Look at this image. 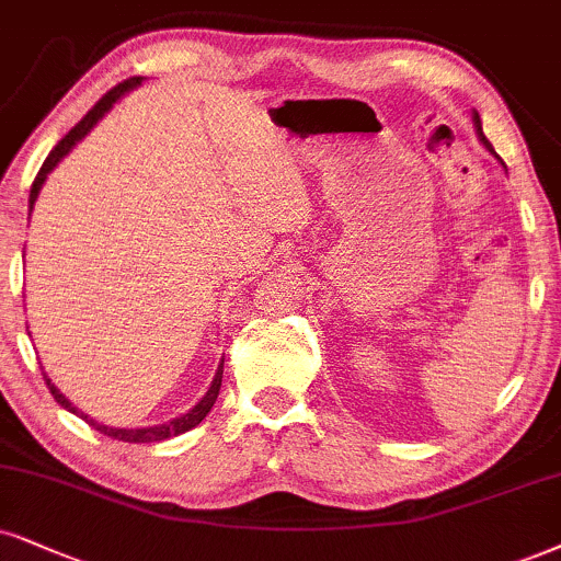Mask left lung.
<instances>
[{
	"label": "left lung",
	"instance_id": "left-lung-1",
	"mask_svg": "<svg viewBox=\"0 0 561 561\" xmlns=\"http://www.w3.org/2000/svg\"><path fill=\"white\" fill-rule=\"evenodd\" d=\"M473 127H476V135H479V140H481L483 148H486L489 153H492V156H496V153H494V148H492V142H489V140H486V135H483V129H481V119H479V112H473ZM502 165H504V163H502Z\"/></svg>",
	"mask_w": 561,
	"mask_h": 561
}]
</instances>
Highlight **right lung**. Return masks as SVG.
<instances>
[{"instance_id": "1", "label": "right lung", "mask_w": 561, "mask_h": 561, "mask_svg": "<svg viewBox=\"0 0 561 561\" xmlns=\"http://www.w3.org/2000/svg\"><path fill=\"white\" fill-rule=\"evenodd\" d=\"M142 82V78H129V80H124V82H119V85L116 88H112L108 90L106 95H103V99L95 103L93 108H90V112L82 116V119L75 124L72 129H69V133L61 137V140L54 145V150L51 153H48V158L44 161V165H41V171H38V176H36V182H33V186H31V197H27V207H31L33 210V205H36V199H38V192H41V186H44V182H46V176L51 174L54 171V165H57L61 158H65L69 150L75 148V145H78L82 137H85L90 129L95 127V124H99V119H103V114L108 112V108L114 106L116 101L122 99L124 93H127V90H133V88H137ZM44 379H46V387L48 390H51V396H54V400H57V403L61 405V408H67V411H72L75 416H80L82 421H88L90 426L95 428V432H101V434H106V437H112V439H119V442H135V445H140V442H163V439H171V437H179V434H184V432H190V428H195L199 421H203L207 413H210V408H213V403H216L218 400V392H220V382H224V364L218 366V371H216V377H213V385H210V390L205 392V398L199 400V403L192 408V411H186L184 416H179V419H171V421H165V424H158V426H142V428H114V426H106V424H99V421H93V419H88V413H82V411H78V408H75L72 403H69V400L61 396V392L57 390V387H54V382L51 379H48L46 375H44Z\"/></svg>"}]
</instances>
